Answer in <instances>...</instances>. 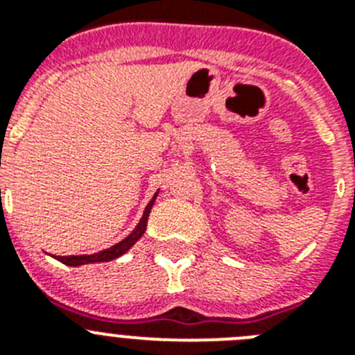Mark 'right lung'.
<instances>
[{
	"label": "right lung",
	"instance_id": "right-lung-1",
	"mask_svg": "<svg viewBox=\"0 0 355 355\" xmlns=\"http://www.w3.org/2000/svg\"><path fill=\"white\" fill-rule=\"evenodd\" d=\"M158 192L153 196V199L149 200V205L146 206L142 218H140V222L137 224V227H135L133 231H131V233L128 234V236L124 238L122 241H119V243H115V245L108 247V249H105V250H99V252L81 254V256H55V259H58V261L64 263V265H67V266H81V265H89V263L112 261V259L119 258V256H122V254H126L128 250H130L131 247H133L135 243H137V241L144 236V233H146L147 218H149L150 208H153V205H155L156 197H158Z\"/></svg>",
	"mask_w": 355,
	"mask_h": 355
}]
</instances>
